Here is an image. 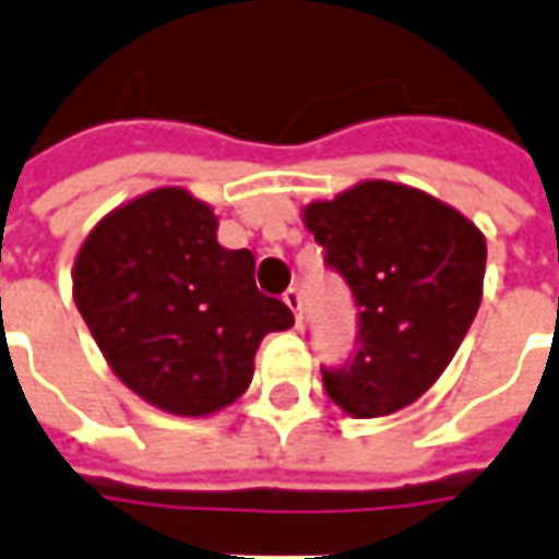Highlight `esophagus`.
<instances>
[{
	"instance_id": "esophagus-1",
	"label": "esophagus",
	"mask_w": 559,
	"mask_h": 559,
	"mask_svg": "<svg viewBox=\"0 0 559 559\" xmlns=\"http://www.w3.org/2000/svg\"><path fill=\"white\" fill-rule=\"evenodd\" d=\"M284 305L293 311L296 323H302V293L296 290V287H290V290L284 293Z\"/></svg>"
}]
</instances>
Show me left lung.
I'll return each instance as SVG.
<instances>
[{
  "mask_svg": "<svg viewBox=\"0 0 559 559\" xmlns=\"http://www.w3.org/2000/svg\"><path fill=\"white\" fill-rule=\"evenodd\" d=\"M302 224L359 305V350L323 371L326 395L356 419L411 407L440 380L479 311L485 236L455 206L386 179L308 203Z\"/></svg>",
  "mask_w": 559,
  "mask_h": 559,
  "instance_id": "1",
  "label": "left lung"
}]
</instances>
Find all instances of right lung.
I'll return each instance as SVG.
<instances>
[{
	"label": "right lung",
	"instance_id": "obj_1",
	"mask_svg": "<svg viewBox=\"0 0 559 559\" xmlns=\"http://www.w3.org/2000/svg\"><path fill=\"white\" fill-rule=\"evenodd\" d=\"M92 338L134 395L173 416H212L251 386L269 332L293 311L254 284V254L218 242L215 209L179 185L107 212L71 269Z\"/></svg>",
	"mask_w": 559,
	"mask_h": 559
}]
</instances>
